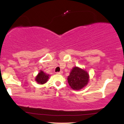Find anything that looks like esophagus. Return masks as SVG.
Masks as SVG:
<instances>
[{
  "label": "esophagus",
  "mask_w": 124,
  "mask_h": 124,
  "mask_svg": "<svg viewBox=\"0 0 124 124\" xmlns=\"http://www.w3.org/2000/svg\"><path fill=\"white\" fill-rule=\"evenodd\" d=\"M56 73L58 74V75H62L63 73V72L62 71H60V72H57Z\"/></svg>",
  "instance_id": "esophagus-1"
}]
</instances>
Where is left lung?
I'll return each instance as SVG.
<instances>
[{"label":"left lung","mask_w":124,"mask_h":124,"mask_svg":"<svg viewBox=\"0 0 124 124\" xmlns=\"http://www.w3.org/2000/svg\"><path fill=\"white\" fill-rule=\"evenodd\" d=\"M89 78V74L86 71L78 67H75L68 76V82L73 89L80 90L86 86Z\"/></svg>","instance_id":"obj_1"}]
</instances>
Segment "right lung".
I'll return each mask as SVG.
<instances>
[{"mask_svg":"<svg viewBox=\"0 0 124 124\" xmlns=\"http://www.w3.org/2000/svg\"><path fill=\"white\" fill-rule=\"evenodd\" d=\"M49 79V75H46L43 71L40 70L39 73L38 74L37 76L35 78V80L39 84H44L47 82Z\"/></svg>","mask_w":124,"mask_h":124,"instance_id":"1","label":"right lung"}]
</instances>
